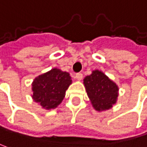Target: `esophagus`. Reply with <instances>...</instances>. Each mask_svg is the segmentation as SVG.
<instances>
[{"label": "esophagus", "mask_w": 147, "mask_h": 147, "mask_svg": "<svg viewBox=\"0 0 147 147\" xmlns=\"http://www.w3.org/2000/svg\"><path fill=\"white\" fill-rule=\"evenodd\" d=\"M74 78L76 79H78V80H81V79H83V74H82L81 73H78V74H75Z\"/></svg>", "instance_id": "obj_1"}]
</instances>
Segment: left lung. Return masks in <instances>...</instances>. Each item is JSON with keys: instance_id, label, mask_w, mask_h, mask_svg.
I'll return each mask as SVG.
<instances>
[{"instance_id": "8db88e82", "label": "left lung", "mask_w": 147, "mask_h": 147, "mask_svg": "<svg viewBox=\"0 0 147 147\" xmlns=\"http://www.w3.org/2000/svg\"><path fill=\"white\" fill-rule=\"evenodd\" d=\"M84 84L87 94L96 110H109L115 104L118 87L101 71H93L91 75L84 78Z\"/></svg>"}]
</instances>
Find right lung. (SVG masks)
I'll return each mask as SVG.
<instances>
[{"mask_svg":"<svg viewBox=\"0 0 147 147\" xmlns=\"http://www.w3.org/2000/svg\"><path fill=\"white\" fill-rule=\"evenodd\" d=\"M71 83L68 73L53 68L34 79L32 99L47 110L54 109L63 100Z\"/></svg>","mask_w":147,"mask_h":147,"instance_id":"1","label":"right lung"}]
</instances>
